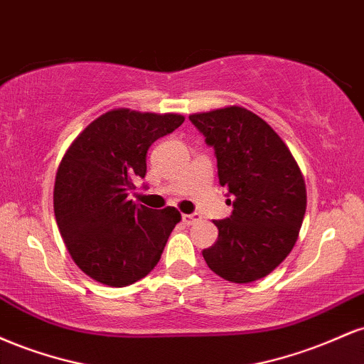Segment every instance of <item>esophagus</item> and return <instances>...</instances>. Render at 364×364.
Wrapping results in <instances>:
<instances>
[{
  "label": "esophagus",
  "instance_id": "esophagus-1",
  "mask_svg": "<svg viewBox=\"0 0 364 364\" xmlns=\"http://www.w3.org/2000/svg\"><path fill=\"white\" fill-rule=\"evenodd\" d=\"M200 219H202L200 214H185V215H183V223H185L186 225H193V224L198 223Z\"/></svg>",
  "mask_w": 364,
  "mask_h": 364
}]
</instances>
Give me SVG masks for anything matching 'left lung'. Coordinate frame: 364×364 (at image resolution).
<instances>
[{
    "label": "left lung",
    "mask_w": 364,
    "mask_h": 364,
    "mask_svg": "<svg viewBox=\"0 0 364 364\" xmlns=\"http://www.w3.org/2000/svg\"><path fill=\"white\" fill-rule=\"evenodd\" d=\"M190 121L214 147L231 215L214 220L217 241L202 255L212 272L236 284L269 275L291 253L306 212L298 162L269 124L245 107H224Z\"/></svg>",
    "instance_id": "obj_1"
}]
</instances>
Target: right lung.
I'll use <instances>...</instances> for the list:
<instances>
[{
  "label": "right lung",
  "instance_id": "right-lung-1",
  "mask_svg": "<svg viewBox=\"0 0 364 364\" xmlns=\"http://www.w3.org/2000/svg\"><path fill=\"white\" fill-rule=\"evenodd\" d=\"M179 114L114 109L66 150L54 183V215L66 248L94 281L124 287L147 275L181 214L154 210L128 195L147 173V150L181 127Z\"/></svg>",
  "mask_w": 364,
  "mask_h": 364
}]
</instances>
